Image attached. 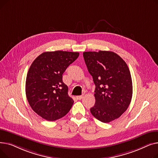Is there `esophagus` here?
<instances>
[{
	"label": "esophagus",
	"mask_w": 158,
	"mask_h": 158,
	"mask_svg": "<svg viewBox=\"0 0 158 158\" xmlns=\"http://www.w3.org/2000/svg\"><path fill=\"white\" fill-rule=\"evenodd\" d=\"M77 100H81V99L82 98H83V96H82V95H79V96H77Z\"/></svg>",
	"instance_id": "obj_1"
}]
</instances>
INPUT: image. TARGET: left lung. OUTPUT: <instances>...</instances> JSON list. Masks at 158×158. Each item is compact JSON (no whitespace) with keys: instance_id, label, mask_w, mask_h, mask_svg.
<instances>
[{"instance_id":"obj_1","label":"left lung","mask_w":158,"mask_h":158,"mask_svg":"<svg viewBox=\"0 0 158 158\" xmlns=\"http://www.w3.org/2000/svg\"><path fill=\"white\" fill-rule=\"evenodd\" d=\"M83 57L95 85V103L91 113L104 123L118 118L128 108L132 95L128 66L111 51L85 52Z\"/></svg>"}]
</instances>
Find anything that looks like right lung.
<instances>
[{"label":"right lung","mask_w":158,"mask_h":158,"mask_svg":"<svg viewBox=\"0 0 158 158\" xmlns=\"http://www.w3.org/2000/svg\"><path fill=\"white\" fill-rule=\"evenodd\" d=\"M79 55L61 51L45 52L31 64L26 77V97L32 110L44 119L54 121L70 110L73 101L63 82V73Z\"/></svg>","instance_id":"add662e5"}]
</instances>
